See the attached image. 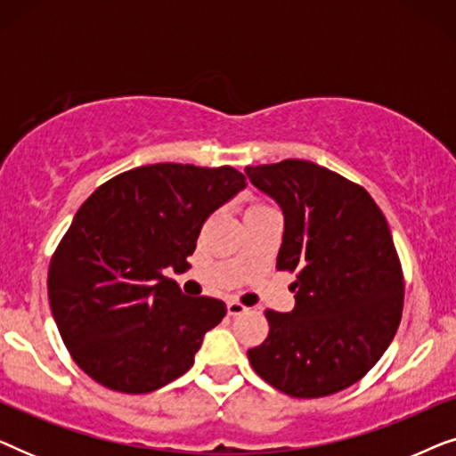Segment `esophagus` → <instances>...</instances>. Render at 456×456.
<instances>
[{
  "instance_id": "1",
  "label": "esophagus",
  "mask_w": 456,
  "mask_h": 456,
  "mask_svg": "<svg viewBox=\"0 0 456 456\" xmlns=\"http://www.w3.org/2000/svg\"><path fill=\"white\" fill-rule=\"evenodd\" d=\"M226 307H228V315H232V317L245 314V311H247L245 305L239 303V301H228Z\"/></svg>"
}]
</instances>
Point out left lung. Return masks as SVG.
<instances>
[{
    "label": "left lung",
    "instance_id": "1",
    "mask_svg": "<svg viewBox=\"0 0 456 456\" xmlns=\"http://www.w3.org/2000/svg\"><path fill=\"white\" fill-rule=\"evenodd\" d=\"M284 214L278 270L297 272L295 309H267L270 334L248 351L284 395L320 398L359 382L395 338L404 282L388 222L363 186L314 161L247 166Z\"/></svg>",
    "mask_w": 456,
    "mask_h": 456
}]
</instances>
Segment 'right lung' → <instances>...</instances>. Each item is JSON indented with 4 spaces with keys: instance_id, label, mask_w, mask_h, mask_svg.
Wrapping results in <instances>:
<instances>
[{
    "instance_id": "1",
    "label": "right lung",
    "mask_w": 456,
    "mask_h": 456,
    "mask_svg": "<svg viewBox=\"0 0 456 456\" xmlns=\"http://www.w3.org/2000/svg\"><path fill=\"white\" fill-rule=\"evenodd\" d=\"M245 186L230 166L153 164L118 174L80 205L49 264L47 290L86 376L145 395L191 370L226 305L183 295L164 270L186 265L203 222Z\"/></svg>"
}]
</instances>
